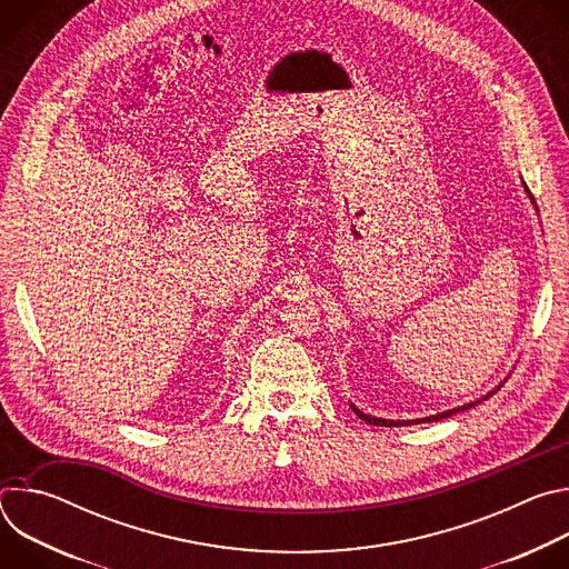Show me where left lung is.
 <instances>
[{
  "label": "left lung",
  "mask_w": 569,
  "mask_h": 569,
  "mask_svg": "<svg viewBox=\"0 0 569 569\" xmlns=\"http://www.w3.org/2000/svg\"><path fill=\"white\" fill-rule=\"evenodd\" d=\"M525 191L529 193V198H531V202H533V196H531V191L525 187ZM502 385H498L493 391H489L486 396H481V398H477V400H472V402H466V405H459V408H452V410H446V412H441V415H435V417H426V419H417V421H387V419H378V417H369V415H365V412H360L356 405H351L353 408V412L365 421V423H369V426H382V428H393V426H412V423H421V421H428V423H435V421H441V419H448V417H452V415H457V412H463V410H470V408H475L477 402H481V400H486V398H491L498 389H500Z\"/></svg>",
  "instance_id": "left-lung-1"
}]
</instances>
